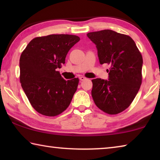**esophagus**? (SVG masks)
Wrapping results in <instances>:
<instances>
[{"label": "esophagus", "mask_w": 160, "mask_h": 160, "mask_svg": "<svg viewBox=\"0 0 160 160\" xmlns=\"http://www.w3.org/2000/svg\"><path fill=\"white\" fill-rule=\"evenodd\" d=\"M87 78H85V77H84V76H81V77H80V81H83V80H86Z\"/></svg>", "instance_id": "esophagus-1"}]
</instances>
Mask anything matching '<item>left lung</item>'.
Listing matches in <instances>:
<instances>
[{
    "mask_svg": "<svg viewBox=\"0 0 160 160\" xmlns=\"http://www.w3.org/2000/svg\"><path fill=\"white\" fill-rule=\"evenodd\" d=\"M96 45L100 64L111 67L109 80H92V96L96 106L108 114H117L128 108L142 83V57L128 35L110 29L87 34Z\"/></svg>",
    "mask_w": 160,
    "mask_h": 160,
    "instance_id": "left-lung-1",
    "label": "left lung"
}]
</instances>
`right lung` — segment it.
I'll list each match as a JSON object with an SVG mask.
<instances>
[{
	"label": "right lung",
	"mask_w": 160,
	"mask_h": 160,
	"mask_svg": "<svg viewBox=\"0 0 160 160\" xmlns=\"http://www.w3.org/2000/svg\"><path fill=\"white\" fill-rule=\"evenodd\" d=\"M80 37L71 34H50L36 37L20 58V80L32 107L38 113L56 116L66 110L77 90L79 79L66 80L61 68L68 51Z\"/></svg>",
	"instance_id": "obj_1"
}]
</instances>
